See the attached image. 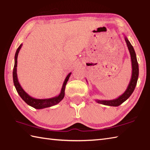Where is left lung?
<instances>
[{
	"mask_svg": "<svg viewBox=\"0 0 150 150\" xmlns=\"http://www.w3.org/2000/svg\"><path fill=\"white\" fill-rule=\"evenodd\" d=\"M124 39L128 46V48L129 50V52L130 53V56H131V61H132V77L130 81L129 82V84L127 87V89L124 93L117 97V98H115L113 100H95L97 103H99L101 104L106 105V106H119L121 104H122L124 101H126L128 98L131 96V95L134 91L135 86L137 85V82L138 77H139V64L137 60L136 53L134 50V48L132 46V45L128 40V38L126 36H124Z\"/></svg>",
	"mask_w": 150,
	"mask_h": 150,
	"instance_id": "obj_1",
	"label": "left lung"
}]
</instances>
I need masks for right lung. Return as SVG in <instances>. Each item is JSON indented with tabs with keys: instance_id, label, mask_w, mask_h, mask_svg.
Returning a JSON list of instances; mask_svg holds the SVG:
<instances>
[{
	"instance_id": "obj_1",
	"label": "right lung",
	"mask_w": 150,
	"mask_h": 150,
	"mask_svg": "<svg viewBox=\"0 0 150 150\" xmlns=\"http://www.w3.org/2000/svg\"><path fill=\"white\" fill-rule=\"evenodd\" d=\"M22 46V44H21L20 46H18L17 51H16L15 55V64L13 68V83L15 85V87L16 88L17 93L20 95V97L22 98L25 103L29 106L33 107L35 109H43V108H49L51 106H55V105L59 104L60 101H61L64 97V91H65V87L67 82H68V79L71 75V73H69V74L66 76L64 83L62 84V86L61 88V91L59 95L57 96L49 98H42V99H39V98H35L30 95H28L26 91H25L23 88L21 87V84H19L17 77V57L18 54L19 53L21 47Z\"/></svg>"
}]
</instances>
